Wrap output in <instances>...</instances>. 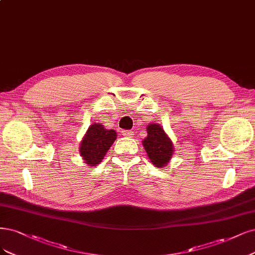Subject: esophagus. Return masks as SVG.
Returning <instances> with one entry per match:
<instances>
[{"instance_id": "obj_1", "label": "esophagus", "mask_w": 255, "mask_h": 255, "mask_svg": "<svg viewBox=\"0 0 255 255\" xmlns=\"http://www.w3.org/2000/svg\"><path fill=\"white\" fill-rule=\"evenodd\" d=\"M122 135H124L125 137H128V138H131L134 135V131L133 130H122Z\"/></svg>"}]
</instances>
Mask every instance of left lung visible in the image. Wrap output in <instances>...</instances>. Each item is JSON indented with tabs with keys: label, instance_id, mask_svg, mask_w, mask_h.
Listing matches in <instances>:
<instances>
[{
	"label": "left lung",
	"instance_id": "8db88e82",
	"mask_svg": "<svg viewBox=\"0 0 255 255\" xmlns=\"http://www.w3.org/2000/svg\"><path fill=\"white\" fill-rule=\"evenodd\" d=\"M147 136L142 140V145L147 157L156 168H164L170 162L174 153V143L158 124H148Z\"/></svg>",
	"mask_w": 255,
	"mask_h": 255
}]
</instances>
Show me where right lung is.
Returning a JSON list of instances; mask_svg holds the SVG:
<instances>
[{
  "label": "right lung",
  "instance_id": "right-lung-1",
  "mask_svg": "<svg viewBox=\"0 0 255 255\" xmlns=\"http://www.w3.org/2000/svg\"><path fill=\"white\" fill-rule=\"evenodd\" d=\"M117 138L114 129H107L101 124H93L87 128L79 147V153L89 166L99 164Z\"/></svg>",
  "mask_w": 255,
  "mask_h": 255
}]
</instances>
